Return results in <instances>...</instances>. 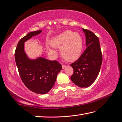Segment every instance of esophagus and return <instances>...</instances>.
<instances>
[{
  "mask_svg": "<svg viewBox=\"0 0 122 122\" xmlns=\"http://www.w3.org/2000/svg\"><path fill=\"white\" fill-rule=\"evenodd\" d=\"M66 64H62V69H63L65 68H66Z\"/></svg>",
  "mask_w": 122,
  "mask_h": 122,
  "instance_id": "34e87169",
  "label": "esophagus"
}]
</instances>
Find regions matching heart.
Here are the masks:
<instances>
[{"instance_id": "obj_1", "label": "heart", "mask_w": 122, "mask_h": 122, "mask_svg": "<svg viewBox=\"0 0 122 122\" xmlns=\"http://www.w3.org/2000/svg\"><path fill=\"white\" fill-rule=\"evenodd\" d=\"M52 46L60 48L62 56L68 61H73L78 59L81 53L83 41L82 37L78 33L66 30L61 33L52 40ZM52 53H56L54 50L49 47Z\"/></svg>"}]
</instances>
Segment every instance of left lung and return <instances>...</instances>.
<instances>
[{
    "instance_id": "1",
    "label": "left lung",
    "mask_w": 122,
    "mask_h": 122,
    "mask_svg": "<svg viewBox=\"0 0 122 122\" xmlns=\"http://www.w3.org/2000/svg\"><path fill=\"white\" fill-rule=\"evenodd\" d=\"M86 39V46L83 53L70 66L73 69L71 76L72 82L83 88L92 85L99 75L102 61L99 40L92 31L82 28Z\"/></svg>"
}]
</instances>
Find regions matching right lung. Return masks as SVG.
Returning <instances> with one entry per match:
<instances>
[{
	"label": "right lung",
	"instance_id": "right-lung-1",
	"mask_svg": "<svg viewBox=\"0 0 122 122\" xmlns=\"http://www.w3.org/2000/svg\"><path fill=\"white\" fill-rule=\"evenodd\" d=\"M41 32L40 30L30 32L21 38L15 50V58L20 77L25 86L36 94H45L53 87L57 75L62 69L61 64L43 58L30 60L24 49V43Z\"/></svg>",
	"mask_w": 122,
	"mask_h": 122
}]
</instances>
